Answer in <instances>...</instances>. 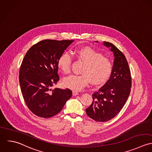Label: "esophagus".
I'll return each instance as SVG.
<instances>
[{
  "label": "esophagus",
  "instance_id": "obj_1",
  "mask_svg": "<svg viewBox=\"0 0 152 152\" xmlns=\"http://www.w3.org/2000/svg\"><path fill=\"white\" fill-rule=\"evenodd\" d=\"M79 94V92H77V91H73V96H76V95H78Z\"/></svg>",
  "mask_w": 152,
  "mask_h": 152
}]
</instances>
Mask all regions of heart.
<instances>
[{
    "label": "heart",
    "mask_w": 152,
    "mask_h": 152,
    "mask_svg": "<svg viewBox=\"0 0 152 152\" xmlns=\"http://www.w3.org/2000/svg\"><path fill=\"white\" fill-rule=\"evenodd\" d=\"M78 59L85 63L82 70V75H72L63 80L65 87L79 91L86 87L91 81L93 85H100L105 82L110 76L113 64L108 58L89 47L75 50L72 52ZM72 57L66 52L58 59V64L61 70L65 74L71 71Z\"/></svg>",
    "instance_id": "heart-1"
}]
</instances>
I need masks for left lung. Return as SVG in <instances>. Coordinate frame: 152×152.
<instances>
[{
	"mask_svg": "<svg viewBox=\"0 0 152 152\" xmlns=\"http://www.w3.org/2000/svg\"><path fill=\"white\" fill-rule=\"evenodd\" d=\"M104 45L110 48L114 54L112 72L104 86L92 94L93 101L86 109L89 117L101 122L111 120L120 112L128 99L132 86L130 70L124 54L111 43L104 42Z\"/></svg>",
	"mask_w": 152,
	"mask_h": 152,
	"instance_id": "1",
	"label": "left lung"
}]
</instances>
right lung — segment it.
<instances>
[{
	"mask_svg": "<svg viewBox=\"0 0 152 152\" xmlns=\"http://www.w3.org/2000/svg\"><path fill=\"white\" fill-rule=\"evenodd\" d=\"M73 41L41 40L31 47L23 59L19 76L21 91L29 109L39 117L57 115L72 95L69 89L51 88L59 80L58 59Z\"/></svg>",
	"mask_w": 152,
	"mask_h": 152,
	"instance_id": "1",
	"label": "right lung"
}]
</instances>
